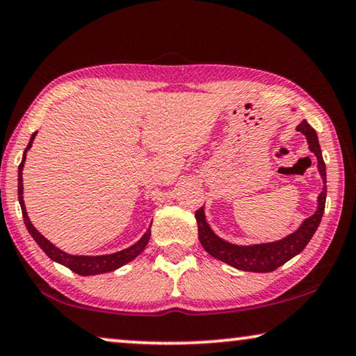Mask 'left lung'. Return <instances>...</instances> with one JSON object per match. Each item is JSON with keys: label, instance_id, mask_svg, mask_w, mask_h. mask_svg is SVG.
<instances>
[{"label": "left lung", "instance_id": "1", "mask_svg": "<svg viewBox=\"0 0 356 356\" xmlns=\"http://www.w3.org/2000/svg\"><path fill=\"white\" fill-rule=\"evenodd\" d=\"M297 130L302 131L303 135L307 136L308 147H310V151L315 154L318 159V170L319 173H321V178L324 181L321 194L318 195V210L310 216V218L303 221L300 228H298L296 233L289 234L284 239L277 242H270V244L234 245L213 234V231L210 229L207 221H205L204 209L200 207L197 212H195V220H197L199 228V241L204 249L207 250L210 255L215 257V259L225 261V264L238 268V270L242 271H275L276 268L284 265L287 260L292 259V257L300 254L313 238V234H315V231L319 226V221L323 218L324 204H326V165H324L316 131L308 125L307 120H303L300 125L297 127Z\"/></svg>", "mask_w": 356, "mask_h": 356}]
</instances>
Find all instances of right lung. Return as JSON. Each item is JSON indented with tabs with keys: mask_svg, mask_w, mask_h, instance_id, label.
<instances>
[{
	"mask_svg": "<svg viewBox=\"0 0 356 356\" xmlns=\"http://www.w3.org/2000/svg\"><path fill=\"white\" fill-rule=\"evenodd\" d=\"M35 136H37V133H33L32 138H30V143H29V146L25 147V152L32 147V141L35 140ZM24 162H25V154H24L22 162H20V165H19V186H17L19 188V202H20V209H22V216H24L25 226H27L29 233L32 234V238L37 241V244L44 250V254L48 255L51 260H54L60 265L70 268V270L76 273V275L90 276V275H99V273L114 271V270H117V268H120L125 264H128V261H131L133 259H136V257L140 255L144 249H146L149 238H151V228L146 231V234H144L143 238L136 242V244H133L131 247H128V249H125V250L117 252V254L99 255V257H85V255H69V254H65V252L59 250L58 247H54L53 244H51V242L46 239L44 236H41L38 231L35 229V226L30 223V220L27 216V210H25V205H24V197H22Z\"/></svg>",
	"mask_w": 356,
	"mask_h": 356,
	"instance_id": "right-lung-1",
	"label": "right lung"
}]
</instances>
